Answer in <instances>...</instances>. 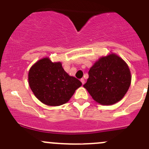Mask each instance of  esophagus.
Wrapping results in <instances>:
<instances>
[{"label":"esophagus","instance_id":"1","mask_svg":"<svg viewBox=\"0 0 149 149\" xmlns=\"http://www.w3.org/2000/svg\"><path fill=\"white\" fill-rule=\"evenodd\" d=\"M81 83H82V84H84V83H85V81H84V79H81Z\"/></svg>","mask_w":149,"mask_h":149}]
</instances>
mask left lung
Returning a JSON list of instances; mask_svg holds the SVG:
<instances>
[{
  "label": "left lung",
  "instance_id": "obj_1",
  "mask_svg": "<svg viewBox=\"0 0 149 149\" xmlns=\"http://www.w3.org/2000/svg\"><path fill=\"white\" fill-rule=\"evenodd\" d=\"M130 83L127 64L116 54L111 53L96 61L88 71L84 87L97 103L111 105L123 98Z\"/></svg>",
  "mask_w": 149,
  "mask_h": 149
}]
</instances>
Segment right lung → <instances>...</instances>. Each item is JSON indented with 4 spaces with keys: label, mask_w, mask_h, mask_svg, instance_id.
<instances>
[{
    "label": "right lung",
    "mask_w": 149,
    "mask_h": 149,
    "mask_svg": "<svg viewBox=\"0 0 149 149\" xmlns=\"http://www.w3.org/2000/svg\"><path fill=\"white\" fill-rule=\"evenodd\" d=\"M29 85L35 97L48 106H60L70 100L81 82L64 70L61 62L49 58L39 60L31 67Z\"/></svg>",
    "instance_id": "add662e5"
}]
</instances>
